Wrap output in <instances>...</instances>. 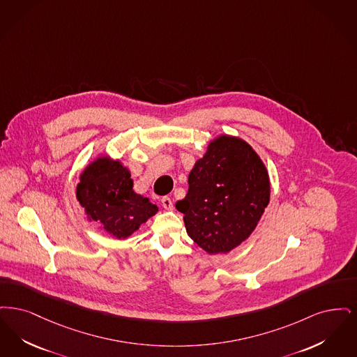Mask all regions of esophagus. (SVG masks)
<instances>
[{
    "mask_svg": "<svg viewBox=\"0 0 357 357\" xmlns=\"http://www.w3.org/2000/svg\"><path fill=\"white\" fill-rule=\"evenodd\" d=\"M161 204H162V206H164L165 209H168V211L173 209V202H172L169 197H162V199H161Z\"/></svg>",
    "mask_w": 357,
    "mask_h": 357,
    "instance_id": "obj_1",
    "label": "esophagus"
}]
</instances>
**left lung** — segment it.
Masks as SVG:
<instances>
[{
	"mask_svg": "<svg viewBox=\"0 0 357 357\" xmlns=\"http://www.w3.org/2000/svg\"><path fill=\"white\" fill-rule=\"evenodd\" d=\"M184 213L186 233L209 255H225L256 229L271 197L266 167L245 139L220 135L189 173Z\"/></svg>",
	"mask_w": 357,
	"mask_h": 357,
	"instance_id": "8db88e82",
	"label": "left lung"
}]
</instances>
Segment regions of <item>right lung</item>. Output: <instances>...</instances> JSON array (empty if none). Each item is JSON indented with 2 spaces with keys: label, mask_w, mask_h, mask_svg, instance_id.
Wrapping results in <instances>:
<instances>
[{
  "label": "right lung",
  "mask_w": 357,
  "mask_h": 357,
  "mask_svg": "<svg viewBox=\"0 0 357 357\" xmlns=\"http://www.w3.org/2000/svg\"><path fill=\"white\" fill-rule=\"evenodd\" d=\"M76 197L86 218L119 240L158 212L157 205L133 190L129 169L108 155L96 157L81 172Z\"/></svg>",
  "instance_id": "add662e5"
}]
</instances>
